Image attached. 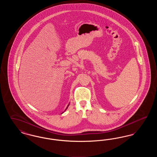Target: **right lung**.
I'll use <instances>...</instances> for the list:
<instances>
[{"instance_id": "right-lung-1", "label": "right lung", "mask_w": 157, "mask_h": 157, "mask_svg": "<svg viewBox=\"0 0 157 157\" xmlns=\"http://www.w3.org/2000/svg\"><path fill=\"white\" fill-rule=\"evenodd\" d=\"M68 106H69V105H67V108H66V109H65V111H66V110H67V107H68ZM62 113H63V112H62Z\"/></svg>"}]
</instances>
